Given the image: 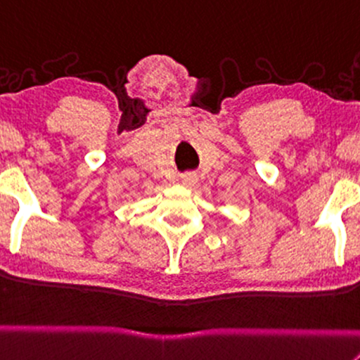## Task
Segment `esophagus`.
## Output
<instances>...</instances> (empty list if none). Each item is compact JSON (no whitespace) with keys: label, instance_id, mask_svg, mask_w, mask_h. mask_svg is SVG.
<instances>
[{"label":"esophagus","instance_id":"esophagus-1","mask_svg":"<svg viewBox=\"0 0 360 360\" xmlns=\"http://www.w3.org/2000/svg\"><path fill=\"white\" fill-rule=\"evenodd\" d=\"M181 181H183L184 186H193L198 181V176L196 174H191V172H189V174L181 176Z\"/></svg>","mask_w":360,"mask_h":360}]
</instances>
